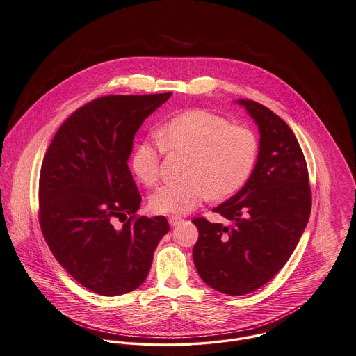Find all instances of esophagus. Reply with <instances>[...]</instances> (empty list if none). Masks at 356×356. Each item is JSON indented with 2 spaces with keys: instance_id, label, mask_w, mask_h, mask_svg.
<instances>
[{
  "instance_id": "esophagus-1",
  "label": "esophagus",
  "mask_w": 356,
  "mask_h": 356,
  "mask_svg": "<svg viewBox=\"0 0 356 356\" xmlns=\"http://www.w3.org/2000/svg\"><path fill=\"white\" fill-rule=\"evenodd\" d=\"M181 222H182V218H179V216H171L168 219V223H170L171 227L178 226Z\"/></svg>"
}]
</instances>
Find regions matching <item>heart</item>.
Returning <instances> with one entry per match:
<instances>
[{
    "label": "heart",
    "instance_id": "1",
    "mask_svg": "<svg viewBox=\"0 0 356 356\" xmlns=\"http://www.w3.org/2000/svg\"><path fill=\"white\" fill-rule=\"evenodd\" d=\"M158 138L140 144L131 156V171L141 184L159 182L164 149L189 155L186 179L163 186L151 197V208L162 215H185L209 197L216 201L232 197L250 179L259 156L253 130L229 125L225 117L207 110L175 115L158 130Z\"/></svg>",
    "mask_w": 356,
    "mask_h": 356
}]
</instances>
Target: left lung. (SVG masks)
I'll return each instance as SVG.
<instances>
[{
	"instance_id": "obj_1",
	"label": "left lung",
	"mask_w": 356,
	"mask_h": 356,
	"mask_svg": "<svg viewBox=\"0 0 356 356\" xmlns=\"http://www.w3.org/2000/svg\"><path fill=\"white\" fill-rule=\"evenodd\" d=\"M259 125V152L248 184L213 208L228 225L195 218L193 261L213 290L245 295L265 286L291 257L312 211L309 171L290 127L250 99L238 100Z\"/></svg>"
}]
</instances>
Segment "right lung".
Returning <instances> with one entry per match:
<instances>
[{
	"mask_svg": "<svg viewBox=\"0 0 356 356\" xmlns=\"http://www.w3.org/2000/svg\"><path fill=\"white\" fill-rule=\"evenodd\" d=\"M171 92L107 95L70 114L39 175V225L57 261L83 287L113 296L140 287L170 226L136 215L141 195L128 167L134 134ZM115 220L121 227L113 226Z\"/></svg>",
	"mask_w": 356,
	"mask_h": 356,
	"instance_id": "obj_1",
	"label": "right lung"
}]
</instances>
